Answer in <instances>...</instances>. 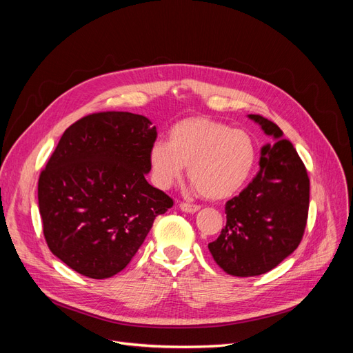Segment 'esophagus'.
<instances>
[{
	"mask_svg": "<svg viewBox=\"0 0 353 353\" xmlns=\"http://www.w3.org/2000/svg\"><path fill=\"white\" fill-rule=\"evenodd\" d=\"M179 209L185 213H196L200 209V206L190 205V203H179Z\"/></svg>",
	"mask_w": 353,
	"mask_h": 353,
	"instance_id": "34e87169",
	"label": "esophagus"
}]
</instances>
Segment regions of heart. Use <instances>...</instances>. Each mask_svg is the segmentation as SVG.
<instances>
[{
    "mask_svg": "<svg viewBox=\"0 0 353 353\" xmlns=\"http://www.w3.org/2000/svg\"><path fill=\"white\" fill-rule=\"evenodd\" d=\"M148 159L159 188H169L188 166L194 188L206 199L222 200L248 183L258 152L248 132L209 117H188L172 126L169 143L152 145Z\"/></svg>",
    "mask_w": 353,
    "mask_h": 353,
    "instance_id": "1",
    "label": "heart"
}]
</instances>
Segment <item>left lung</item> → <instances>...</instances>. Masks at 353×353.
<instances>
[{"label":"left lung","mask_w":353,"mask_h":353,"mask_svg":"<svg viewBox=\"0 0 353 353\" xmlns=\"http://www.w3.org/2000/svg\"><path fill=\"white\" fill-rule=\"evenodd\" d=\"M248 117L274 143L261 148V170L227 201V225L209 243L215 262L236 276L265 274L290 256L302 240L309 209V178L293 144L274 122Z\"/></svg>","instance_id":"obj_1"}]
</instances>
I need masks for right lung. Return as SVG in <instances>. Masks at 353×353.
I'll return each instance as SVG.
<instances>
[{
  "label": "right lung",
  "mask_w": 353,
  "mask_h": 353,
  "mask_svg": "<svg viewBox=\"0 0 353 353\" xmlns=\"http://www.w3.org/2000/svg\"><path fill=\"white\" fill-rule=\"evenodd\" d=\"M156 137L148 117L130 112L88 114L61 135L38 205L50 250L73 271L95 280L121 272L172 208L145 179Z\"/></svg>",
  "instance_id": "obj_1"
}]
</instances>
